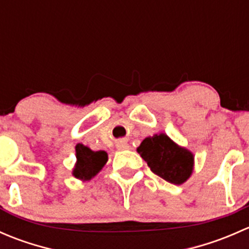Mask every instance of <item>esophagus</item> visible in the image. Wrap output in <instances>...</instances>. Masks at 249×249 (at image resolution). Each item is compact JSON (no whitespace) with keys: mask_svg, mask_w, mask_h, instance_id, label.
Returning a JSON list of instances; mask_svg holds the SVG:
<instances>
[{"mask_svg":"<svg viewBox=\"0 0 249 249\" xmlns=\"http://www.w3.org/2000/svg\"><path fill=\"white\" fill-rule=\"evenodd\" d=\"M115 145H117V149H119V150H124V149H127V148H129V144H127L126 141H124V140L118 141L117 144Z\"/></svg>","mask_w":249,"mask_h":249,"instance_id":"1","label":"esophagus"}]
</instances>
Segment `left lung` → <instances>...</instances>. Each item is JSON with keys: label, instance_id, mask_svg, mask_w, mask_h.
<instances>
[{"label": "left lung", "instance_id": "1", "mask_svg": "<svg viewBox=\"0 0 249 249\" xmlns=\"http://www.w3.org/2000/svg\"><path fill=\"white\" fill-rule=\"evenodd\" d=\"M137 152L153 173L172 184H182L193 172L192 153L176 144L165 134L144 139Z\"/></svg>", "mask_w": 249, "mask_h": 249}]
</instances>
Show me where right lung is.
<instances>
[{"mask_svg": "<svg viewBox=\"0 0 249 249\" xmlns=\"http://www.w3.org/2000/svg\"><path fill=\"white\" fill-rule=\"evenodd\" d=\"M77 164L73 170V176L83 180H89L101 171L108 160L105 150L92 152L90 148L78 143L76 145Z\"/></svg>", "mask_w": 249, "mask_h": 249, "instance_id": "obj_1", "label": "right lung"}]
</instances>
